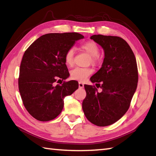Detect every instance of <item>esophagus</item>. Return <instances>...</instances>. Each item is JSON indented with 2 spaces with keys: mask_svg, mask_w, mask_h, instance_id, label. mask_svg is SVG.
<instances>
[{
  "mask_svg": "<svg viewBox=\"0 0 156 156\" xmlns=\"http://www.w3.org/2000/svg\"><path fill=\"white\" fill-rule=\"evenodd\" d=\"M78 86H79V88H80V89H83V88L84 87V83H82V82H79Z\"/></svg>",
  "mask_w": 156,
  "mask_h": 156,
  "instance_id": "esophagus-1",
  "label": "esophagus"
}]
</instances>
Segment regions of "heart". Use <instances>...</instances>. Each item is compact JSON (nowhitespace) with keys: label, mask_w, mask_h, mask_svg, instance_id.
Instances as JSON below:
<instances>
[{"label":"heart","mask_w":156,"mask_h":156,"mask_svg":"<svg viewBox=\"0 0 156 156\" xmlns=\"http://www.w3.org/2000/svg\"><path fill=\"white\" fill-rule=\"evenodd\" d=\"M81 48L87 52L90 56L89 61L92 64H96L98 62V56L100 54V48L94 41H87L81 45ZM75 48L71 47L66 51L64 56V61L67 66H72L75 55ZM93 73V70L89 67H75L71 70L70 76L73 80L84 81Z\"/></svg>","instance_id":"1"}]
</instances>
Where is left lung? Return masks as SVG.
I'll list each match as a JSON object with an SVG mask.
<instances>
[{"mask_svg":"<svg viewBox=\"0 0 156 156\" xmlns=\"http://www.w3.org/2000/svg\"><path fill=\"white\" fill-rule=\"evenodd\" d=\"M90 39L104 51L101 67L90 78L102 91L84 84L83 110L90 123L107 126L120 119L129 108L137 88L136 60L128 44L119 37L94 35Z\"/></svg>","mask_w":156,"mask_h":156,"instance_id":"left-lung-1","label":"left lung"}]
</instances>
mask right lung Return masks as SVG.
I'll return each instance as SVG.
<instances>
[{"label":"right lung","instance_id":"1","mask_svg":"<svg viewBox=\"0 0 156 156\" xmlns=\"http://www.w3.org/2000/svg\"><path fill=\"white\" fill-rule=\"evenodd\" d=\"M83 38L77 33H48L36 39L25 51L20 67L19 91L24 107L37 120L55 119L63 108L65 97L78 89L76 80L61 85L55 83L69 77L65 54Z\"/></svg>","mask_w":156,"mask_h":156}]
</instances>
